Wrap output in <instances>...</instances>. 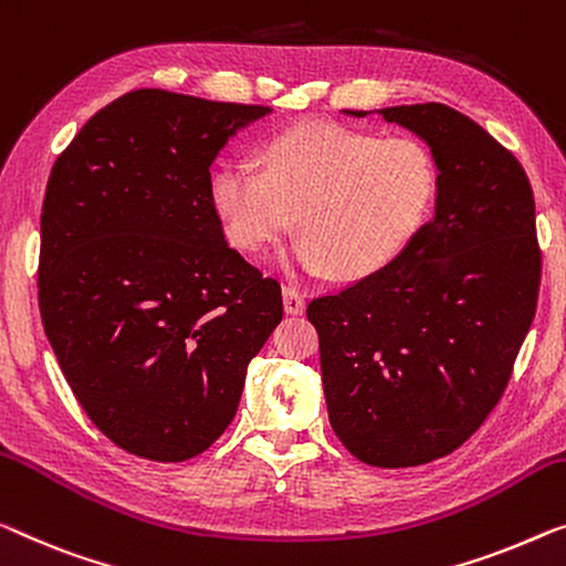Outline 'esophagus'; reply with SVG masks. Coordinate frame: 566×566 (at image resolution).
Returning a JSON list of instances; mask_svg holds the SVG:
<instances>
[{"mask_svg": "<svg viewBox=\"0 0 566 566\" xmlns=\"http://www.w3.org/2000/svg\"><path fill=\"white\" fill-rule=\"evenodd\" d=\"M282 294H284V310L290 312V315H302V312H305V294H302L297 286L284 284Z\"/></svg>", "mask_w": 566, "mask_h": 566, "instance_id": "1", "label": "esophagus"}]
</instances>
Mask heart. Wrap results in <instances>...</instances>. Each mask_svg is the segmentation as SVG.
<instances>
[{"instance_id": "heart-1", "label": "heart", "mask_w": 566, "mask_h": 566, "mask_svg": "<svg viewBox=\"0 0 566 566\" xmlns=\"http://www.w3.org/2000/svg\"><path fill=\"white\" fill-rule=\"evenodd\" d=\"M264 167L213 172L210 200L231 243L264 251L292 229V259L307 272L358 280L384 266L424 218L434 167L415 139H376L333 124H305L269 142Z\"/></svg>"}]
</instances>
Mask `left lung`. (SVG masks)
Returning <instances> with one entry per match:
<instances>
[{
    "label": "left lung",
    "mask_w": 566,
    "mask_h": 566,
    "mask_svg": "<svg viewBox=\"0 0 566 566\" xmlns=\"http://www.w3.org/2000/svg\"><path fill=\"white\" fill-rule=\"evenodd\" d=\"M378 114L432 149L434 216L389 264L312 300L307 319L337 440L366 465L415 468L458 450L501 401L542 249L524 167L483 126L444 104Z\"/></svg>",
    "instance_id": "8db88e82"
}]
</instances>
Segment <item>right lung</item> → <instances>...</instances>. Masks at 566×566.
Wrapping results in <instances>:
<instances>
[{"instance_id": "1", "label": "right lung", "mask_w": 566, "mask_h": 566, "mask_svg": "<svg viewBox=\"0 0 566 566\" xmlns=\"http://www.w3.org/2000/svg\"><path fill=\"white\" fill-rule=\"evenodd\" d=\"M269 106L139 88L57 155L40 216L38 302L67 386L122 450L206 452L231 424L282 286L223 235L210 165Z\"/></svg>"}]
</instances>
